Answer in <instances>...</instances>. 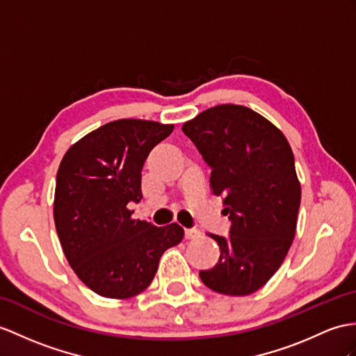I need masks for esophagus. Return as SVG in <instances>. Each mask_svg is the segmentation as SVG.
Instances as JSON below:
<instances>
[{
  "label": "esophagus",
  "instance_id": "obj_1",
  "mask_svg": "<svg viewBox=\"0 0 356 356\" xmlns=\"http://www.w3.org/2000/svg\"><path fill=\"white\" fill-rule=\"evenodd\" d=\"M184 234H186L187 240H193V238H197L199 236H201V232H199V229H196V228H187L184 231Z\"/></svg>",
  "mask_w": 356,
  "mask_h": 356
}]
</instances>
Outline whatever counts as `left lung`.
Wrapping results in <instances>:
<instances>
[{"label": "left lung", "mask_w": 356, "mask_h": 356, "mask_svg": "<svg viewBox=\"0 0 356 356\" xmlns=\"http://www.w3.org/2000/svg\"><path fill=\"white\" fill-rule=\"evenodd\" d=\"M183 133L211 168V190L231 220L229 236H211L218 264L199 276L214 291L246 296L276 273L296 232L300 184L293 151L272 122L234 104L202 111Z\"/></svg>", "instance_id": "obj_1"}]
</instances>
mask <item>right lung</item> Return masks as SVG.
<instances>
[{
    "instance_id": "1",
    "label": "right lung",
    "mask_w": 356,
    "mask_h": 356,
    "mask_svg": "<svg viewBox=\"0 0 356 356\" xmlns=\"http://www.w3.org/2000/svg\"><path fill=\"white\" fill-rule=\"evenodd\" d=\"M173 125L120 119L67 149L56 179L54 222L65 257L99 296L128 299L152 282L160 257L178 245V223L154 227L128 208L142 199V169Z\"/></svg>"
}]
</instances>
